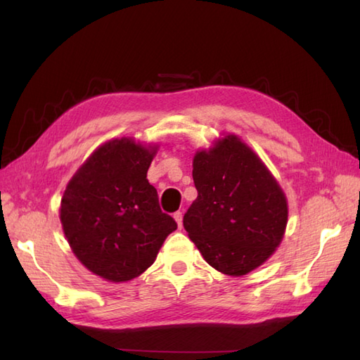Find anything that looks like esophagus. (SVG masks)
<instances>
[{
	"label": "esophagus",
	"instance_id": "1",
	"mask_svg": "<svg viewBox=\"0 0 360 360\" xmlns=\"http://www.w3.org/2000/svg\"><path fill=\"white\" fill-rule=\"evenodd\" d=\"M173 218L176 219V223H178V226L182 227V212H181V210L174 212V213H173Z\"/></svg>",
	"mask_w": 360,
	"mask_h": 360
}]
</instances>
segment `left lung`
<instances>
[{
    "instance_id": "left-lung-1",
    "label": "left lung",
    "mask_w": 360,
    "mask_h": 360,
    "mask_svg": "<svg viewBox=\"0 0 360 360\" xmlns=\"http://www.w3.org/2000/svg\"><path fill=\"white\" fill-rule=\"evenodd\" d=\"M198 198L184 227L204 259L227 275H244L263 264L280 244L288 204L277 181L236 136L196 153Z\"/></svg>"
}]
</instances>
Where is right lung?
<instances>
[{
	"label": "right lung",
	"mask_w": 360,
	"mask_h": 360,
	"mask_svg": "<svg viewBox=\"0 0 360 360\" xmlns=\"http://www.w3.org/2000/svg\"><path fill=\"white\" fill-rule=\"evenodd\" d=\"M155 153L125 137L111 141L91 155L65 190L60 219L68 243L91 272L110 281L148 269L178 229L147 179Z\"/></svg>",
	"instance_id": "obj_1"
}]
</instances>
